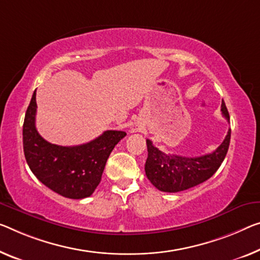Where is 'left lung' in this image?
Wrapping results in <instances>:
<instances>
[{"mask_svg": "<svg viewBox=\"0 0 260 260\" xmlns=\"http://www.w3.org/2000/svg\"><path fill=\"white\" fill-rule=\"evenodd\" d=\"M223 117L230 121L225 103L222 102ZM231 129L228 130L224 141L214 152L200 157H182L177 154H166L153 146L146 139L147 159L145 174L151 183L161 191L177 193L198 186L213 175L224 160L230 144Z\"/></svg>", "mask_w": 260, "mask_h": 260, "instance_id": "obj_1", "label": "left lung"}]
</instances>
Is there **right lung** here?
Listing matches in <instances>:
<instances>
[{
  "label": "right lung",
  "instance_id": "1",
  "mask_svg": "<svg viewBox=\"0 0 260 260\" xmlns=\"http://www.w3.org/2000/svg\"><path fill=\"white\" fill-rule=\"evenodd\" d=\"M36 90L23 124V149L30 170L39 181L69 199L88 198L101 181L106 162L124 131L107 130L89 143L60 146L45 141L36 129Z\"/></svg>",
  "mask_w": 260,
  "mask_h": 260
}]
</instances>
